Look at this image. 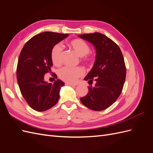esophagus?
<instances>
[{
  "instance_id": "1",
  "label": "esophagus",
  "mask_w": 153,
  "mask_h": 153,
  "mask_svg": "<svg viewBox=\"0 0 153 153\" xmlns=\"http://www.w3.org/2000/svg\"><path fill=\"white\" fill-rule=\"evenodd\" d=\"M66 85H69V86H76V84H71V83H66Z\"/></svg>"
}]
</instances>
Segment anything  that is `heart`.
Returning a JSON list of instances; mask_svg holds the SVG:
<instances>
[{
    "label": "heart",
    "mask_w": 153,
    "mask_h": 153,
    "mask_svg": "<svg viewBox=\"0 0 153 153\" xmlns=\"http://www.w3.org/2000/svg\"><path fill=\"white\" fill-rule=\"evenodd\" d=\"M69 45L80 57H85V59L89 61L90 59L86 57L89 52L90 48L84 40L75 39L69 43ZM62 48L60 44L55 45L51 51V60L55 66H59L61 62ZM84 70L81 67L68 68L64 67L58 71V76L64 82L68 83H75L78 78L84 75Z\"/></svg>",
    "instance_id": "1"
}]
</instances>
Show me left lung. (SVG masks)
I'll list each match as a JSON object with an SVG mask.
<instances>
[{"mask_svg": "<svg viewBox=\"0 0 153 153\" xmlns=\"http://www.w3.org/2000/svg\"><path fill=\"white\" fill-rule=\"evenodd\" d=\"M78 37L92 44L96 52L94 66L84 78L89 84L93 80L96 84L88 87L87 94L80 101L91 110H103L117 100L123 90L126 71L122 52L116 43L99 32Z\"/></svg>", "mask_w": 153, "mask_h": 153, "instance_id": "obj_1", "label": "left lung"}]
</instances>
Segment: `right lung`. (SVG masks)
<instances>
[{
  "mask_svg": "<svg viewBox=\"0 0 153 153\" xmlns=\"http://www.w3.org/2000/svg\"><path fill=\"white\" fill-rule=\"evenodd\" d=\"M69 36L67 34L43 32L32 37L23 47L16 69L21 93L30 107L38 112L47 110L57 103L60 90L64 83L57 79L53 84L44 80L51 72L53 63L51 51L54 46ZM55 78H57L54 73Z\"/></svg>",
  "mask_w": 153,
  "mask_h": 153,
  "instance_id": "add662e5",
  "label": "right lung"
}]
</instances>
